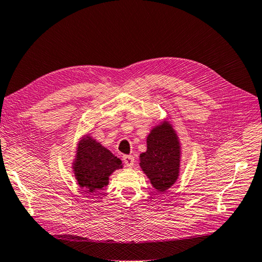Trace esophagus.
<instances>
[{
  "label": "esophagus",
  "instance_id": "esophagus-1",
  "mask_svg": "<svg viewBox=\"0 0 262 262\" xmlns=\"http://www.w3.org/2000/svg\"><path fill=\"white\" fill-rule=\"evenodd\" d=\"M122 160H124V163L127 167H133L134 166V162H135V159L133 156H124L122 157Z\"/></svg>",
  "mask_w": 262,
  "mask_h": 262
}]
</instances>
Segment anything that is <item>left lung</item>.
<instances>
[{
    "label": "left lung",
    "instance_id": "obj_1",
    "mask_svg": "<svg viewBox=\"0 0 262 262\" xmlns=\"http://www.w3.org/2000/svg\"><path fill=\"white\" fill-rule=\"evenodd\" d=\"M146 152L140 156V166L152 186L165 192L177 181L181 165V143L169 121L151 130L146 138Z\"/></svg>",
    "mask_w": 262,
    "mask_h": 262
}]
</instances>
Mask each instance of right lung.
<instances>
[{
	"mask_svg": "<svg viewBox=\"0 0 262 262\" xmlns=\"http://www.w3.org/2000/svg\"><path fill=\"white\" fill-rule=\"evenodd\" d=\"M75 177L80 187L93 193L109 184V177L122 168L121 160L90 135L80 138L74 161Z\"/></svg>",
	"mask_w": 262,
	"mask_h": 262,
	"instance_id": "obj_1",
	"label": "right lung"
}]
</instances>
